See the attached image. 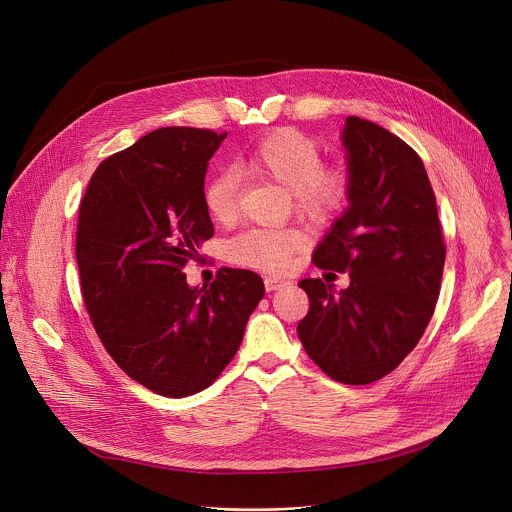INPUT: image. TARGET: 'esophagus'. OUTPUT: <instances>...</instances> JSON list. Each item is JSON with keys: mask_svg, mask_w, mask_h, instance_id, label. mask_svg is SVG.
Here are the masks:
<instances>
[{"mask_svg": "<svg viewBox=\"0 0 512 512\" xmlns=\"http://www.w3.org/2000/svg\"><path fill=\"white\" fill-rule=\"evenodd\" d=\"M263 283H265V289H267V291H277V289H281V287L289 285V281H287V279H283V277H275V275H273V277H271V275H269V277H265V279H263Z\"/></svg>", "mask_w": 512, "mask_h": 512, "instance_id": "obj_1", "label": "esophagus"}]
</instances>
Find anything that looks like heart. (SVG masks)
<instances>
[{
    "label": "heart",
    "mask_w": 512,
    "mask_h": 512,
    "mask_svg": "<svg viewBox=\"0 0 512 512\" xmlns=\"http://www.w3.org/2000/svg\"><path fill=\"white\" fill-rule=\"evenodd\" d=\"M322 162V148L314 137L294 127H283L259 139L239 158L237 168L243 176L267 178L287 188L294 212L318 223L336 214L350 194L348 170ZM202 202L214 223H233L237 216V180L229 172L212 176L202 190ZM302 245L304 237L296 229L253 227L233 237L227 243V253L237 265L281 271L291 253Z\"/></svg>",
    "instance_id": "1"
}]
</instances>
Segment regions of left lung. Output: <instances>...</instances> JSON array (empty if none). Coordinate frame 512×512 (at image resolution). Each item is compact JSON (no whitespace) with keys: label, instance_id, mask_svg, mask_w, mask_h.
Here are the masks:
<instances>
[{"label":"left lung","instance_id":"obj_1","mask_svg":"<svg viewBox=\"0 0 512 512\" xmlns=\"http://www.w3.org/2000/svg\"><path fill=\"white\" fill-rule=\"evenodd\" d=\"M350 206L314 251V265L350 285L302 279L310 310L298 324L308 356L334 381L369 385L417 346L442 287L446 243L421 158L385 127L346 117Z\"/></svg>","mask_w":512,"mask_h":512}]
</instances>
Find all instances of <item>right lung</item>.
Returning a JSON list of instances; mask_svg holds the SVG:
<instances>
[{
    "label": "right lung",
    "mask_w": 512,
    "mask_h": 512,
    "mask_svg": "<svg viewBox=\"0 0 512 512\" xmlns=\"http://www.w3.org/2000/svg\"><path fill=\"white\" fill-rule=\"evenodd\" d=\"M227 133L162 127L105 158L79 206L85 308L109 356L164 397L210 387L237 354L263 279L218 269L190 287L182 269L214 235L202 202L208 160Z\"/></svg>",
    "instance_id": "obj_1"
}]
</instances>
